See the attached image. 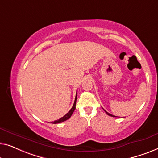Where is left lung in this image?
<instances>
[{"label":"left lung","instance_id":"left-lung-1","mask_svg":"<svg viewBox=\"0 0 158 158\" xmlns=\"http://www.w3.org/2000/svg\"><path fill=\"white\" fill-rule=\"evenodd\" d=\"M104 111H105V110H104ZM105 112L106 113V114H107L108 115H109V116H111V117H115V116H114V115H112V114H110V113H108L107 112H106V111H105Z\"/></svg>","mask_w":158,"mask_h":158}]
</instances>
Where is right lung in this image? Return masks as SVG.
I'll list each match as a JSON object with an SVG mask.
<instances>
[{"label": "right lung", "instance_id": "add662e5", "mask_svg": "<svg viewBox=\"0 0 158 158\" xmlns=\"http://www.w3.org/2000/svg\"><path fill=\"white\" fill-rule=\"evenodd\" d=\"M77 94H76V97H75V100H74V103L73 104V106L72 108L71 109L69 110V112L67 114H66L63 117H61V118L58 119V120L56 121H54L53 122V124H58V123H63V122L67 120L68 119H69L71 116H72L73 112H74V111L75 110V109H76V102H77Z\"/></svg>", "mask_w": 158, "mask_h": 158}]
</instances>
